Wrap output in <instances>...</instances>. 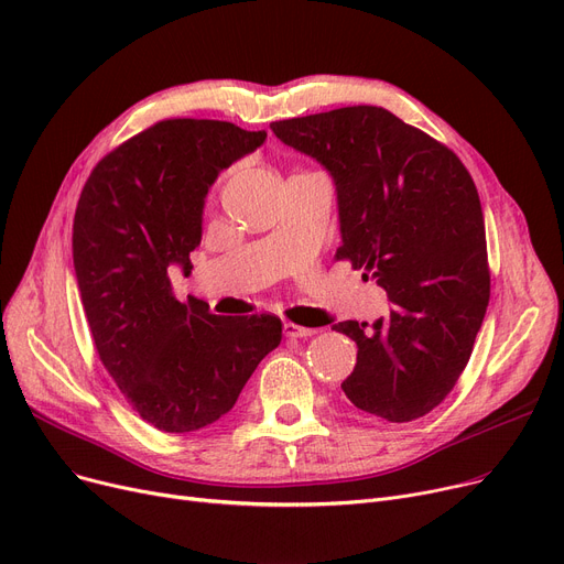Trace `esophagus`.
Returning a JSON list of instances; mask_svg holds the SVG:
<instances>
[{
	"label": "esophagus",
	"mask_w": 564,
	"mask_h": 564,
	"mask_svg": "<svg viewBox=\"0 0 564 564\" xmlns=\"http://www.w3.org/2000/svg\"><path fill=\"white\" fill-rule=\"evenodd\" d=\"M283 334L288 338H308L313 334H317L315 329H308V327H300V324H292V322H285L283 324Z\"/></svg>",
	"instance_id": "obj_1"
}]
</instances>
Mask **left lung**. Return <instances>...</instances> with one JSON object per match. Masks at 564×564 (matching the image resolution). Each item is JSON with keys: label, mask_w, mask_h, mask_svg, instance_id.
Here are the masks:
<instances>
[{"label": "left lung", "mask_w": 564, "mask_h": 564, "mask_svg": "<svg viewBox=\"0 0 564 564\" xmlns=\"http://www.w3.org/2000/svg\"><path fill=\"white\" fill-rule=\"evenodd\" d=\"M272 132L332 175L336 258L366 270L393 304L372 324L332 327L359 347L345 395L391 423L425 416L466 368L489 304L485 217L473 177L451 148L381 107L290 118Z\"/></svg>", "instance_id": "obj_1"}]
</instances>
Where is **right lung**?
I'll list each match as a JSON object with an SVG mask.
<instances>
[{
    "label": "right lung",
    "mask_w": 564,
    "mask_h": 564,
    "mask_svg": "<svg viewBox=\"0 0 564 564\" xmlns=\"http://www.w3.org/2000/svg\"><path fill=\"white\" fill-rule=\"evenodd\" d=\"M267 139L226 121L171 118L109 153L82 189L73 264L102 366L162 432L213 425L279 347L276 315H213L175 300L169 272L192 270L205 198L219 173Z\"/></svg>",
    "instance_id": "1"
}]
</instances>
